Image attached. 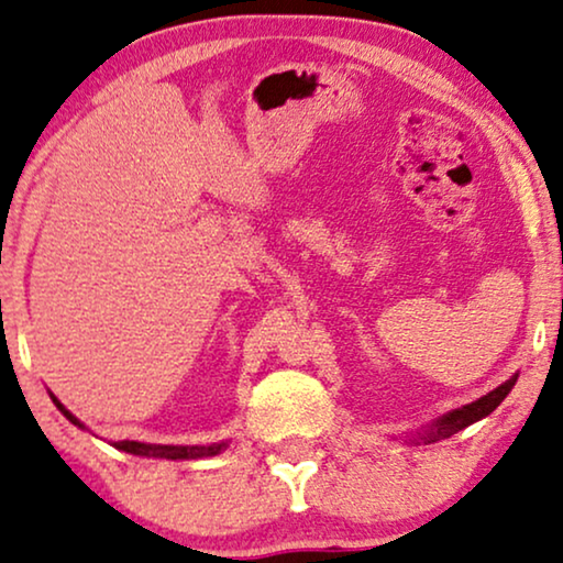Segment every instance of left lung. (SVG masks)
<instances>
[{"instance_id": "8db88e82", "label": "left lung", "mask_w": 563, "mask_h": 563, "mask_svg": "<svg viewBox=\"0 0 563 563\" xmlns=\"http://www.w3.org/2000/svg\"><path fill=\"white\" fill-rule=\"evenodd\" d=\"M515 382H517V374L511 376V379L504 382L501 387H496L494 393L483 395V397H478V400H475V402L462 405V408L450 410V412H446V416L437 418V421H433L423 433H416V437H412V441H423V444H433V441L450 439L452 433L467 429V426H471V423H475V421H481V418L490 416V412L499 408L504 397H507V395L511 393V387H515Z\"/></svg>"}]
</instances>
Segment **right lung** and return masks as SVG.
<instances>
[{
    "mask_svg": "<svg viewBox=\"0 0 563 563\" xmlns=\"http://www.w3.org/2000/svg\"><path fill=\"white\" fill-rule=\"evenodd\" d=\"M52 400L56 408H59L64 412V418H67L69 423L80 426V429H85V426L77 421V418L69 412L64 405L56 400V397L52 395ZM113 446L122 452H130V454H140V457H161V460H202V457H216V454H220L229 446V441H218V444H195V446H174V444H142V441H113Z\"/></svg>",
    "mask_w": 563,
    "mask_h": 563,
    "instance_id": "obj_1",
    "label": "right lung"
}]
</instances>
